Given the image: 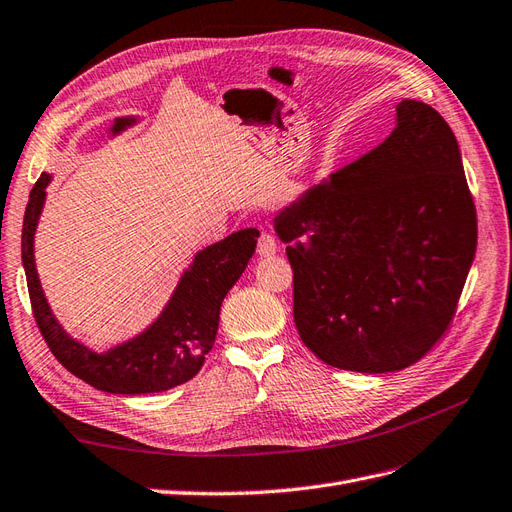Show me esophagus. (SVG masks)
<instances>
[{
  "mask_svg": "<svg viewBox=\"0 0 512 512\" xmlns=\"http://www.w3.org/2000/svg\"><path fill=\"white\" fill-rule=\"evenodd\" d=\"M277 247H280V243H277V239L271 235V232H262L260 239H258V254L260 256H273L277 252Z\"/></svg>",
  "mask_w": 512,
  "mask_h": 512,
  "instance_id": "obj_1",
  "label": "esophagus"
}]
</instances>
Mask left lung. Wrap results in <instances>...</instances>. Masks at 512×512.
<instances>
[{"label": "left lung", "mask_w": 512, "mask_h": 512, "mask_svg": "<svg viewBox=\"0 0 512 512\" xmlns=\"http://www.w3.org/2000/svg\"><path fill=\"white\" fill-rule=\"evenodd\" d=\"M382 145L275 215L294 324L331 367L386 374L451 324L476 252V209L442 115L401 100Z\"/></svg>", "instance_id": "8db88e82"}]
</instances>
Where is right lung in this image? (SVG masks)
<instances>
[{
    "label": "right lung",
    "mask_w": 512,
    "mask_h": 512,
    "mask_svg": "<svg viewBox=\"0 0 512 512\" xmlns=\"http://www.w3.org/2000/svg\"><path fill=\"white\" fill-rule=\"evenodd\" d=\"M134 123L136 117H119L111 134H119ZM49 183L51 175L42 173L29 194L21 254L34 318L55 359L94 389L115 395L160 393L192 380L213 348L222 301L254 256L260 232L243 228L200 250L190 269L183 271L173 297L156 322L128 342L106 352H94L64 331L46 303L38 280L34 235Z\"/></svg>",
    "instance_id": "right-lung-1"
}]
</instances>
